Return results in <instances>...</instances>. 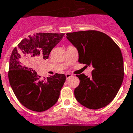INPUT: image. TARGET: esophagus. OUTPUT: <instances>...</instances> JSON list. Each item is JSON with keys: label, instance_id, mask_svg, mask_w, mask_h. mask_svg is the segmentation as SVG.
<instances>
[{"label": "esophagus", "instance_id": "1", "mask_svg": "<svg viewBox=\"0 0 133 133\" xmlns=\"http://www.w3.org/2000/svg\"><path fill=\"white\" fill-rule=\"evenodd\" d=\"M73 76V74H71V73H66V78L69 79V77H71Z\"/></svg>", "mask_w": 133, "mask_h": 133}]
</instances>
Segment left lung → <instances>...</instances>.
<instances>
[{
    "label": "left lung",
    "instance_id": "obj_1",
    "mask_svg": "<svg viewBox=\"0 0 133 133\" xmlns=\"http://www.w3.org/2000/svg\"><path fill=\"white\" fill-rule=\"evenodd\" d=\"M76 47L79 62L92 66V76L77 75L79 84L75 89L76 100L83 106L98 109L110 103L118 94L124 79V61L121 50L113 39L97 30L66 34Z\"/></svg>",
    "mask_w": 133,
    "mask_h": 133
}]
</instances>
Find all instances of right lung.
Segmentation results:
<instances>
[{"label":"right lung","instance_id":"1","mask_svg":"<svg viewBox=\"0 0 133 133\" xmlns=\"http://www.w3.org/2000/svg\"><path fill=\"white\" fill-rule=\"evenodd\" d=\"M64 36V33H36L23 39L12 51L8 73L10 85L21 104L30 110L44 111L58 100L65 75L56 73L41 79L34 66L48 59Z\"/></svg>","mask_w":133,"mask_h":133}]
</instances>
